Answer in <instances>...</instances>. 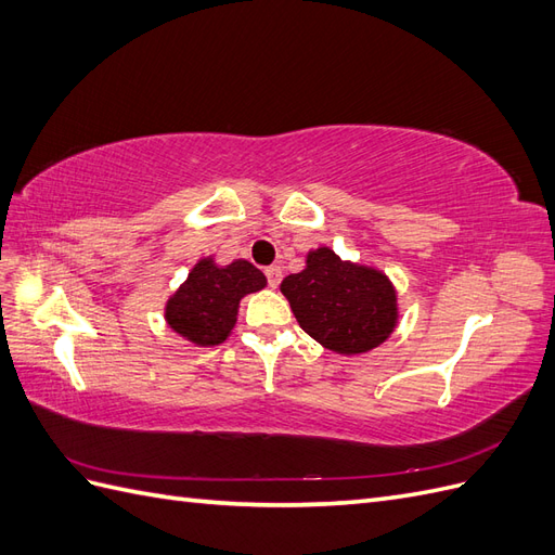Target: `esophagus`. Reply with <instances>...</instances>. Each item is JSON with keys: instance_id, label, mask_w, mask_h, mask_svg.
Masks as SVG:
<instances>
[{"instance_id": "34e87169", "label": "esophagus", "mask_w": 555, "mask_h": 555, "mask_svg": "<svg viewBox=\"0 0 555 555\" xmlns=\"http://www.w3.org/2000/svg\"><path fill=\"white\" fill-rule=\"evenodd\" d=\"M263 273H266V280H268V287L275 289L278 284L282 282V268L280 266H268Z\"/></svg>"}]
</instances>
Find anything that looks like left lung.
Returning <instances> with one entry per match:
<instances>
[{
	"label": "left lung",
	"instance_id": "obj_1",
	"mask_svg": "<svg viewBox=\"0 0 555 555\" xmlns=\"http://www.w3.org/2000/svg\"><path fill=\"white\" fill-rule=\"evenodd\" d=\"M310 338L338 354H363L396 328V292L375 268L343 261L333 249L308 255L300 273L280 284Z\"/></svg>",
	"mask_w": 555,
	"mask_h": 555
}]
</instances>
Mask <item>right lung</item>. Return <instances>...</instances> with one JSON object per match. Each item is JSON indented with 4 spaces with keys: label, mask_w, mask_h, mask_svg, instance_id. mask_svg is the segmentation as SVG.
Instances as JSON below:
<instances>
[{
    "label": "right lung",
    "mask_w": 555,
    "mask_h": 555,
    "mask_svg": "<svg viewBox=\"0 0 555 555\" xmlns=\"http://www.w3.org/2000/svg\"><path fill=\"white\" fill-rule=\"evenodd\" d=\"M263 287V273L249 261L236 259L220 268L212 259H201L166 304V322L201 347L220 345L236 324L241 298Z\"/></svg>",
    "instance_id": "right-lung-1"
}]
</instances>
